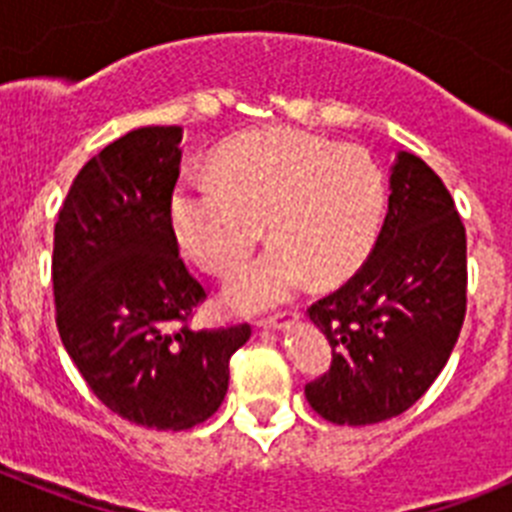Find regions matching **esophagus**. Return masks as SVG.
I'll return each instance as SVG.
<instances>
[{
  "label": "esophagus",
  "mask_w": 512,
  "mask_h": 512,
  "mask_svg": "<svg viewBox=\"0 0 512 512\" xmlns=\"http://www.w3.org/2000/svg\"><path fill=\"white\" fill-rule=\"evenodd\" d=\"M292 318H300V315H297V312H295V315H292ZM282 320H279V318H264V320H259V328H264V330H279V328H282Z\"/></svg>",
  "instance_id": "1"
}]
</instances>
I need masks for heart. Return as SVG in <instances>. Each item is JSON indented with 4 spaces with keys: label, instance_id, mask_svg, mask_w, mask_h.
Segmentation results:
<instances>
[{
    "label": "heart",
    "instance_id": "1",
    "mask_svg": "<svg viewBox=\"0 0 512 512\" xmlns=\"http://www.w3.org/2000/svg\"><path fill=\"white\" fill-rule=\"evenodd\" d=\"M384 174L361 146L295 128L243 133L212 156V179L182 176L169 200L176 246L228 277L264 235L274 246L225 287V305L261 312L307 279L336 284L366 261L382 228Z\"/></svg>",
    "mask_w": 512,
    "mask_h": 512
}]
</instances>
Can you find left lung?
Segmentation results:
<instances>
[{"mask_svg":"<svg viewBox=\"0 0 512 512\" xmlns=\"http://www.w3.org/2000/svg\"><path fill=\"white\" fill-rule=\"evenodd\" d=\"M307 312L333 361L305 397L330 423L390 420L436 382L467 312V233L423 158L397 153L372 256Z\"/></svg>","mask_w":512,"mask_h":512,"instance_id":"8db88e82","label":"left lung"}]
</instances>
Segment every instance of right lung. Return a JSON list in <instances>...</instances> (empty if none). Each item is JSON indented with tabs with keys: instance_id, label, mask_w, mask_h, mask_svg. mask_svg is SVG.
Wrapping results in <instances>:
<instances>
[{
	"instance_id": "obj_1",
	"label": "right lung",
	"mask_w": 512,
	"mask_h": 512,
	"mask_svg": "<svg viewBox=\"0 0 512 512\" xmlns=\"http://www.w3.org/2000/svg\"><path fill=\"white\" fill-rule=\"evenodd\" d=\"M184 130H130L76 174L53 233L56 325L94 395L130 423L187 431L228 392L246 323L192 330L205 289L179 259L169 200Z\"/></svg>"
}]
</instances>
